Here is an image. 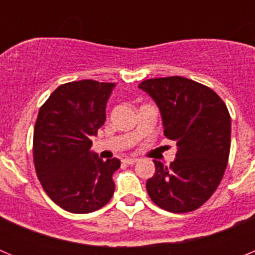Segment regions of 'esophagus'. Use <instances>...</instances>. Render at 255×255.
Wrapping results in <instances>:
<instances>
[{
  "label": "esophagus",
  "instance_id": "esophagus-1",
  "mask_svg": "<svg viewBox=\"0 0 255 255\" xmlns=\"http://www.w3.org/2000/svg\"><path fill=\"white\" fill-rule=\"evenodd\" d=\"M123 162H124V163H126V164H134V163H136V162H138V159L130 158V157H128V158H124Z\"/></svg>",
  "mask_w": 255,
  "mask_h": 255
}]
</instances>
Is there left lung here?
<instances>
[{
	"label": "left lung",
	"mask_w": 255,
	"mask_h": 255,
	"mask_svg": "<svg viewBox=\"0 0 255 255\" xmlns=\"http://www.w3.org/2000/svg\"><path fill=\"white\" fill-rule=\"evenodd\" d=\"M139 88L158 106L164 136L177 144L170 166L154 161L155 172L145 185L148 194L164 211H195L215 193L227 167L229 110L211 88L182 76L148 79Z\"/></svg>",
	"instance_id": "8db88e82"
}]
</instances>
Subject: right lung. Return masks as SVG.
<instances>
[{
  "mask_svg": "<svg viewBox=\"0 0 255 255\" xmlns=\"http://www.w3.org/2000/svg\"><path fill=\"white\" fill-rule=\"evenodd\" d=\"M114 83L79 80L62 84L38 112L33 161L46 194L71 213H91L111 200L117 158L92 155V135L106 121Z\"/></svg>",
  "mask_w": 255,
  "mask_h": 255,
  "instance_id": "obj_1",
  "label": "right lung"
}]
</instances>
